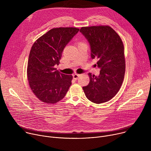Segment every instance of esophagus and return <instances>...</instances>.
<instances>
[{"mask_svg":"<svg viewBox=\"0 0 151 151\" xmlns=\"http://www.w3.org/2000/svg\"><path fill=\"white\" fill-rule=\"evenodd\" d=\"M79 76H80V75L76 74H76H74V75H73V79H74L75 80H77Z\"/></svg>","mask_w":151,"mask_h":151,"instance_id":"34e87169","label":"esophagus"}]
</instances>
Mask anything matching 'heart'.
<instances>
[{
    "label": "heart",
    "instance_id": "heart-1",
    "mask_svg": "<svg viewBox=\"0 0 151 151\" xmlns=\"http://www.w3.org/2000/svg\"><path fill=\"white\" fill-rule=\"evenodd\" d=\"M80 44H81V43H80Z\"/></svg>",
    "mask_w": 151,
    "mask_h": 151
}]
</instances>
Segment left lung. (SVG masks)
Wrapping results in <instances>:
<instances>
[{"label": "left lung", "instance_id": "left-lung-1", "mask_svg": "<svg viewBox=\"0 0 151 151\" xmlns=\"http://www.w3.org/2000/svg\"><path fill=\"white\" fill-rule=\"evenodd\" d=\"M80 32L88 40L91 57L97 59L98 76L88 73L90 82L82 89L91 101L100 104L111 100L119 91L124 81L125 60L123 42L109 26L82 27Z\"/></svg>", "mask_w": 151, "mask_h": 151}]
</instances>
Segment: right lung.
I'll return each instance as SVG.
<instances>
[{"mask_svg": "<svg viewBox=\"0 0 151 151\" xmlns=\"http://www.w3.org/2000/svg\"><path fill=\"white\" fill-rule=\"evenodd\" d=\"M76 27H59L49 30L32 47L27 75L30 87L41 101L54 104L66 96L72 84V75L60 73V63L66 45L79 32Z\"/></svg>", "mask_w": 151, "mask_h": 151, "instance_id": "1", "label": "right lung"}]
</instances>
